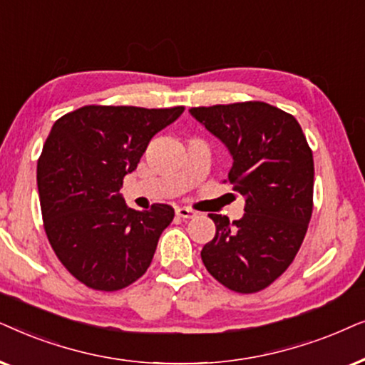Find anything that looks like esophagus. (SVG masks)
Here are the masks:
<instances>
[{
    "label": "esophagus",
    "mask_w": 365,
    "mask_h": 365,
    "mask_svg": "<svg viewBox=\"0 0 365 365\" xmlns=\"http://www.w3.org/2000/svg\"><path fill=\"white\" fill-rule=\"evenodd\" d=\"M175 213H177V215L182 217V218H192V217L197 215L195 210H192V208H187V207H177V208H175Z\"/></svg>",
    "instance_id": "esophagus-1"
}]
</instances>
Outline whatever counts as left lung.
<instances>
[{
	"label": "left lung",
	"mask_w": 365,
	"mask_h": 365,
	"mask_svg": "<svg viewBox=\"0 0 365 365\" xmlns=\"http://www.w3.org/2000/svg\"><path fill=\"white\" fill-rule=\"evenodd\" d=\"M190 115L227 147L228 180L245 198L240 220L210 215L217 232L203 245V265L233 292H259L287 270L304 242L312 215V150L299 121L264 101L198 106Z\"/></svg>",
	"instance_id": "1"
}]
</instances>
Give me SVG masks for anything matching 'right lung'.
<instances>
[{"mask_svg":"<svg viewBox=\"0 0 365 365\" xmlns=\"http://www.w3.org/2000/svg\"><path fill=\"white\" fill-rule=\"evenodd\" d=\"M183 110L88 105L53 125L36 168L43 223L58 259L86 287L120 290L152 264L173 208L133 210L120 188Z\"/></svg>","mask_w":365,"mask_h":365,"instance_id":"1","label":"right lung"}]
</instances>
